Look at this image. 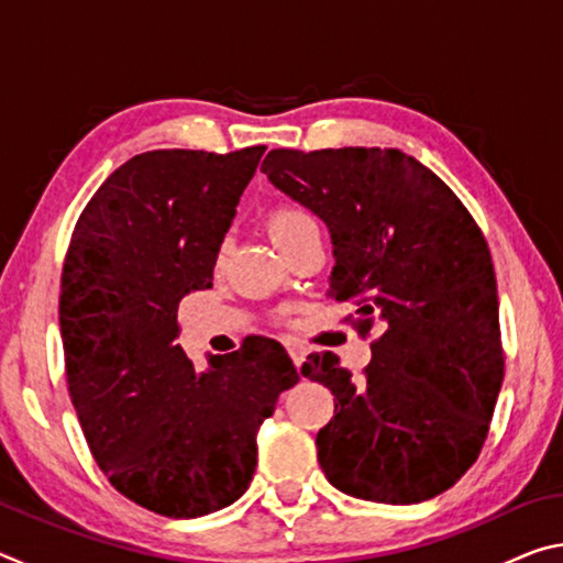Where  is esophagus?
<instances>
[{"instance_id":"1","label":"esophagus","mask_w":563,"mask_h":563,"mask_svg":"<svg viewBox=\"0 0 563 563\" xmlns=\"http://www.w3.org/2000/svg\"><path fill=\"white\" fill-rule=\"evenodd\" d=\"M285 347H288V355L292 357V365L300 369L302 362H305V355H308V347H305L302 342H298V340H288V342H285Z\"/></svg>"}]
</instances>
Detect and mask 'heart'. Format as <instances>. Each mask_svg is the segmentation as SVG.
Segmentation results:
<instances>
[{
  "label": "heart",
  "instance_id": "1",
  "mask_svg": "<svg viewBox=\"0 0 563 563\" xmlns=\"http://www.w3.org/2000/svg\"><path fill=\"white\" fill-rule=\"evenodd\" d=\"M310 231H318V223H316V218H312L300 206L283 203V206H275L268 213V233L273 238V243L278 247L288 245L290 241H295V238H300ZM225 253H228V241L218 245V253H216L218 265L225 261Z\"/></svg>",
  "mask_w": 563,
  "mask_h": 563
}]
</instances>
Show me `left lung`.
<instances>
[{
    "mask_svg": "<svg viewBox=\"0 0 563 563\" xmlns=\"http://www.w3.org/2000/svg\"><path fill=\"white\" fill-rule=\"evenodd\" d=\"M261 170L332 238L328 298L379 328L360 379L332 352L302 375L335 395L318 432L332 487L419 504L456 484L487 440L504 355L487 241L440 176L397 148H273Z\"/></svg>",
    "mask_w": 563,
    "mask_h": 563,
    "instance_id": "8db88e82",
    "label": "left lung"
}]
</instances>
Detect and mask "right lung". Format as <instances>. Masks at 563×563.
<instances>
[{
  "label": "right lung",
  "mask_w": 563,
  "mask_h": 563,
  "mask_svg": "<svg viewBox=\"0 0 563 563\" xmlns=\"http://www.w3.org/2000/svg\"><path fill=\"white\" fill-rule=\"evenodd\" d=\"M263 154L133 156L84 208L64 261L66 383L93 460L123 497L170 519L243 497L261 424L300 379L271 338L208 369L176 345L178 302L213 288L218 245Z\"/></svg>",
  "instance_id": "right-lung-1"
}]
</instances>
